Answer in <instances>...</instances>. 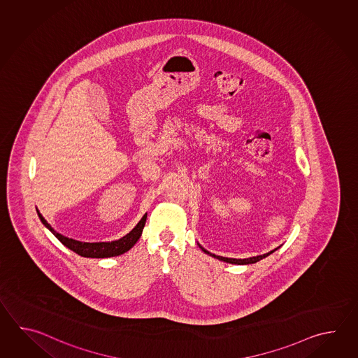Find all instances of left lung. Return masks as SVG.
Listing matches in <instances>:
<instances>
[{
	"label": "left lung",
	"instance_id": "8db88e82",
	"mask_svg": "<svg viewBox=\"0 0 358 358\" xmlns=\"http://www.w3.org/2000/svg\"><path fill=\"white\" fill-rule=\"evenodd\" d=\"M199 245V248L202 250V251L207 253V255H210V256H213V259H220V261H224V262H228V264H234V265H250V264H256V262H259V259H265L267 257L268 255H271L273 252L276 251L278 248H275L273 251L267 252L265 255H259V256H255V257H250V259H228V257H222V256H216V255H213V253H210L208 251H206L205 248L201 245V244H198Z\"/></svg>",
	"mask_w": 358,
	"mask_h": 358
}]
</instances>
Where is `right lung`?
Wrapping results in <instances>:
<instances>
[{
	"label": "right lung",
	"instance_id": "right-lung-1",
	"mask_svg": "<svg viewBox=\"0 0 358 358\" xmlns=\"http://www.w3.org/2000/svg\"><path fill=\"white\" fill-rule=\"evenodd\" d=\"M37 213H38V217L42 221V224L60 241L61 243L64 244L65 247H68L69 250L78 253L79 256H82V257H91V259H107V257H114V256H119V255H122V253L129 251L130 248L137 243L138 239L142 236V231H143V228H145V219H147V213H145L143 217L133 228V230L128 233L127 236L117 239V241L87 243V242H79V241L71 239V238H68V236H62L60 233H57L45 220V217L41 215L38 210H37Z\"/></svg>",
	"mask_w": 358,
	"mask_h": 358
}]
</instances>
